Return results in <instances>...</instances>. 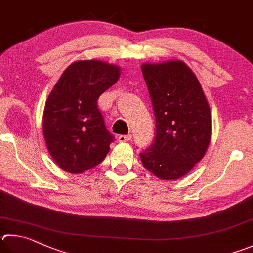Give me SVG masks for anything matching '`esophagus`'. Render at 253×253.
<instances>
[{
	"mask_svg": "<svg viewBox=\"0 0 253 253\" xmlns=\"http://www.w3.org/2000/svg\"><path fill=\"white\" fill-rule=\"evenodd\" d=\"M118 141L119 142H126V141H129L131 139V135H121L118 136Z\"/></svg>",
	"mask_w": 253,
	"mask_h": 253,
	"instance_id": "34e87169",
	"label": "esophagus"
}]
</instances>
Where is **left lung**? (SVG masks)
<instances>
[{"label": "left lung", "mask_w": 253, "mask_h": 253, "mask_svg": "<svg viewBox=\"0 0 253 253\" xmlns=\"http://www.w3.org/2000/svg\"><path fill=\"white\" fill-rule=\"evenodd\" d=\"M156 118L153 144L140 154L147 170L163 180L189 172L208 149L212 121L200 83L178 59L141 65Z\"/></svg>", "instance_id": "left-lung-1"}]
</instances>
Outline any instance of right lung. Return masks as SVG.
<instances>
[{"label":"right lung","mask_w":253,"mask_h":253,"mask_svg":"<svg viewBox=\"0 0 253 253\" xmlns=\"http://www.w3.org/2000/svg\"><path fill=\"white\" fill-rule=\"evenodd\" d=\"M119 76L116 64L76 61L50 91L43 113V135L49 155L64 171L84 172L106 157L114 138L105 127L97 99Z\"/></svg>","instance_id":"1"}]
</instances>
